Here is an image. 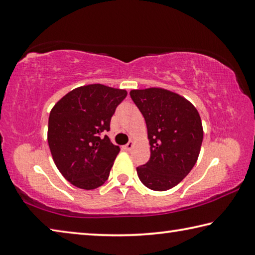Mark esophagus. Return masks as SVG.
<instances>
[{"label":"esophagus","instance_id":"obj_1","mask_svg":"<svg viewBox=\"0 0 255 255\" xmlns=\"http://www.w3.org/2000/svg\"><path fill=\"white\" fill-rule=\"evenodd\" d=\"M132 147H133V141H129L128 144H126L125 145V149L126 150H130V149H132Z\"/></svg>","mask_w":255,"mask_h":255}]
</instances>
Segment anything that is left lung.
<instances>
[{"label":"left lung","mask_w":255,"mask_h":255,"mask_svg":"<svg viewBox=\"0 0 255 255\" xmlns=\"http://www.w3.org/2000/svg\"><path fill=\"white\" fill-rule=\"evenodd\" d=\"M144 116L150 145L148 162L137 167L141 183L154 191L179 184L199 156L204 130L199 112L178 93L161 88L131 90Z\"/></svg>","instance_id":"left-lung-1"}]
</instances>
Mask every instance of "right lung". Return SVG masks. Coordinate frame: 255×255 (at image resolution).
<instances>
[{"mask_svg":"<svg viewBox=\"0 0 255 255\" xmlns=\"http://www.w3.org/2000/svg\"><path fill=\"white\" fill-rule=\"evenodd\" d=\"M127 97L126 90L89 84L72 90L56 103L48 120V145L54 162L68 182L93 190L106 182L119 146L101 133Z\"/></svg>","mask_w":255,"mask_h":255,"instance_id":"obj_1","label":"right lung"}]
</instances>
